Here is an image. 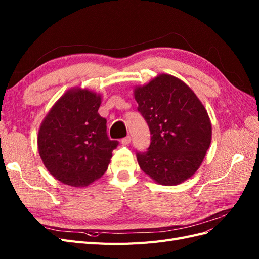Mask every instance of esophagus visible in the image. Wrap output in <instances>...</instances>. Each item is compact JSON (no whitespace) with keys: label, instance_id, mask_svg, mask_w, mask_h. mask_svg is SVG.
I'll list each match as a JSON object with an SVG mask.
<instances>
[{"label":"esophagus","instance_id":"34e87169","mask_svg":"<svg viewBox=\"0 0 259 259\" xmlns=\"http://www.w3.org/2000/svg\"><path fill=\"white\" fill-rule=\"evenodd\" d=\"M131 140H132V138H131V136H127V137H124L122 140H121V144L123 145V146H126V145H128L130 143H131Z\"/></svg>","mask_w":259,"mask_h":259}]
</instances>
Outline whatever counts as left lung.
<instances>
[{"label":"left lung","instance_id":"1","mask_svg":"<svg viewBox=\"0 0 259 259\" xmlns=\"http://www.w3.org/2000/svg\"><path fill=\"white\" fill-rule=\"evenodd\" d=\"M134 97L151 133L148 151L137 153L140 168L159 185L186 182L201 166L211 142L204 105L184 81L167 73L135 86Z\"/></svg>","mask_w":259,"mask_h":259}]
</instances>
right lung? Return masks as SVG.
I'll return each mask as SVG.
<instances>
[{
    "label": "right lung",
    "mask_w": 259,
    "mask_h": 259,
    "mask_svg": "<svg viewBox=\"0 0 259 259\" xmlns=\"http://www.w3.org/2000/svg\"><path fill=\"white\" fill-rule=\"evenodd\" d=\"M101 94L74 86L67 90L43 119L37 150L44 166L60 183L88 187L105 174L119 145L107 136L98 113Z\"/></svg>",
    "instance_id": "add662e5"
}]
</instances>
